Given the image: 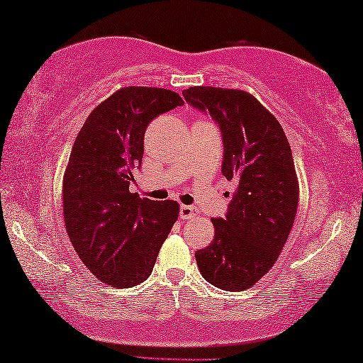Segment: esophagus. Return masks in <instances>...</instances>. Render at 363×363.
<instances>
[{
  "label": "esophagus",
  "mask_w": 363,
  "mask_h": 363,
  "mask_svg": "<svg viewBox=\"0 0 363 363\" xmlns=\"http://www.w3.org/2000/svg\"><path fill=\"white\" fill-rule=\"evenodd\" d=\"M197 208L196 206H191V205H182L180 206V218L182 219H191L197 216Z\"/></svg>",
  "instance_id": "obj_1"
}]
</instances>
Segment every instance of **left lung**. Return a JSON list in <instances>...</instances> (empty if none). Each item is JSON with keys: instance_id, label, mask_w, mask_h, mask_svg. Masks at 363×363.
Segmentation results:
<instances>
[{"instance_id": "8db88e82", "label": "left lung", "mask_w": 363, "mask_h": 363, "mask_svg": "<svg viewBox=\"0 0 363 363\" xmlns=\"http://www.w3.org/2000/svg\"><path fill=\"white\" fill-rule=\"evenodd\" d=\"M183 97L218 123L223 175L236 186L225 218L213 219L214 240L196 252L197 266L220 290H247L276 263L294 223L299 188L290 143L247 92L199 86Z\"/></svg>"}]
</instances>
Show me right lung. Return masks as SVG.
Instances as JSON below:
<instances>
[{
	"mask_svg": "<svg viewBox=\"0 0 363 363\" xmlns=\"http://www.w3.org/2000/svg\"><path fill=\"white\" fill-rule=\"evenodd\" d=\"M183 103L167 89L123 87L89 114L75 139L62 184L65 228L81 262L103 284L144 282L179 218V203L140 199L130 184L149 123Z\"/></svg>",
	"mask_w": 363,
	"mask_h": 363,
	"instance_id": "obj_1",
	"label": "right lung"
}]
</instances>
